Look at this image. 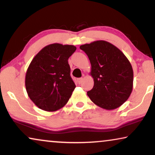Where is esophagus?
<instances>
[{
    "label": "esophagus",
    "instance_id": "34e87169",
    "mask_svg": "<svg viewBox=\"0 0 155 155\" xmlns=\"http://www.w3.org/2000/svg\"><path fill=\"white\" fill-rule=\"evenodd\" d=\"M82 80H83V78H78V84H81V83H82Z\"/></svg>",
    "mask_w": 155,
    "mask_h": 155
}]
</instances>
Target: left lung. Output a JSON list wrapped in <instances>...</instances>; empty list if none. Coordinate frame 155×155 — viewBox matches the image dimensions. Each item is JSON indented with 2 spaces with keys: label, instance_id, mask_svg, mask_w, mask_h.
Wrapping results in <instances>:
<instances>
[{
  "label": "left lung",
  "instance_id": "8db88e82",
  "mask_svg": "<svg viewBox=\"0 0 155 155\" xmlns=\"http://www.w3.org/2000/svg\"><path fill=\"white\" fill-rule=\"evenodd\" d=\"M91 63L94 87L87 95L95 104L107 110L121 106L132 92L133 71L128 59L117 47L106 41L81 45Z\"/></svg>",
  "mask_w": 155,
  "mask_h": 155
}]
</instances>
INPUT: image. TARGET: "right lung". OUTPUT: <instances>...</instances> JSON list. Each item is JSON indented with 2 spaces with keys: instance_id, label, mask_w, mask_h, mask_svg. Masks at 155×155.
<instances>
[{
  "instance_id": "obj_1",
  "label": "right lung",
  "mask_w": 155,
  "mask_h": 155,
  "mask_svg": "<svg viewBox=\"0 0 155 155\" xmlns=\"http://www.w3.org/2000/svg\"><path fill=\"white\" fill-rule=\"evenodd\" d=\"M75 50L73 45L52 44L32 59L25 76V87L29 97L39 109L55 111L68 101L76 86L68 60Z\"/></svg>"
}]
</instances>
